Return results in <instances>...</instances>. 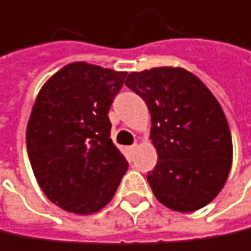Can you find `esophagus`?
<instances>
[{
	"mask_svg": "<svg viewBox=\"0 0 251 251\" xmlns=\"http://www.w3.org/2000/svg\"><path fill=\"white\" fill-rule=\"evenodd\" d=\"M139 149V144H133V146H130V147H127V153L130 154V156H133L134 153H136V150Z\"/></svg>",
	"mask_w": 251,
	"mask_h": 251,
	"instance_id": "esophagus-1",
	"label": "esophagus"
}]
</instances>
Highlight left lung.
<instances>
[{"label": "left lung", "instance_id": "obj_1", "mask_svg": "<svg viewBox=\"0 0 251 251\" xmlns=\"http://www.w3.org/2000/svg\"><path fill=\"white\" fill-rule=\"evenodd\" d=\"M126 85L143 98L151 115L157 163L147 180L157 201L177 212L209 204L233 162L231 133L220 102L183 68L131 72Z\"/></svg>", "mask_w": 251, "mask_h": 251}]
</instances>
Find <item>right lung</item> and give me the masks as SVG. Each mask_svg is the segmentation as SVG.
Segmentation results:
<instances>
[{"mask_svg":"<svg viewBox=\"0 0 251 251\" xmlns=\"http://www.w3.org/2000/svg\"><path fill=\"white\" fill-rule=\"evenodd\" d=\"M126 76L75 62L56 72L36 98L25 131L28 159L45 195L68 212L102 209L127 172L108 118Z\"/></svg>","mask_w":251,"mask_h":251,"instance_id":"1","label":"right lung"}]
</instances>
